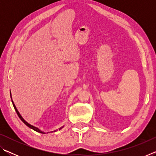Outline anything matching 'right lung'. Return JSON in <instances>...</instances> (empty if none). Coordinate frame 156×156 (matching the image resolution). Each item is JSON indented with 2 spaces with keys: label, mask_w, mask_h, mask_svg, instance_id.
I'll list each match as a JSON object with an SVG mask.
<instances>
[{
  "label": "right lung",
  "mask_w": 156,
  "mask_h": 156,
  "mask_svg": "<svg viewBox=\"0 0 156 156\" xmlns=\"http://www.w3.org/2000/svg\"><path fill=\"white\" fill-rule=\"evenodd\" d=\"M10 94H11V93H10ZM11 98H12V95H11ZM12 103H13V106H14V109H15V110H16V113H17V114H18V117H19L20 118V120L23 121V122H24L26 125H27L28 127H30V128H31V129H32L33 130H34V131H37V132H38V133H45V132H43V131H41L40 129H39L38 128H37V127H36V126H33V125H30V124H29L27 122H26V121L23 119V118L22 117V116H21V115L19 113V112H18V111L17 110V109H16V106H15V105H14V102L12 101ZM63 127V126H62V127H60V129H59V130L60 129H61ZM56 131H57V130H55V131H51V132H55ZM49 132H47V133H48Z\"/></svg>",
  "instance_id": "1"
}]
</instances>
